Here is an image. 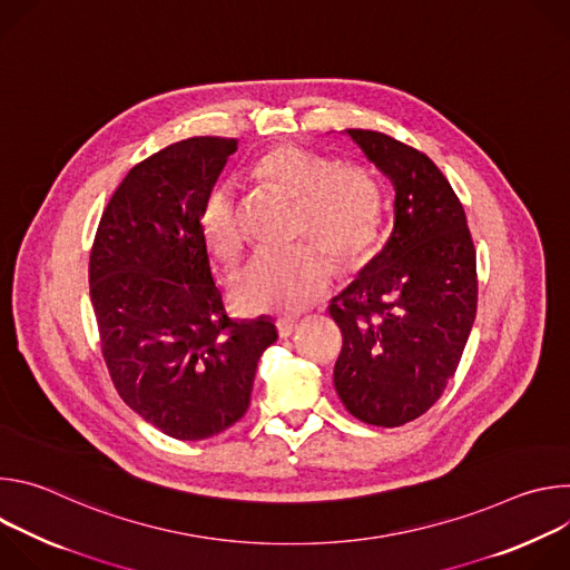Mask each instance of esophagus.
<instances>
[{
  "label": "esophagus",
  "mask_w": 570,
  "mask_h": 570,
  "mask_svg": "<svg viewBox=\"0 0 570 570\" xmlns=\"http://www.w3.org/2000/svg\"><path fill=\"white\" fill-rule=\"evenodd\" d=\"M295 330H297V322H295V320H291V317H282V320H277V332H279V336H282V338L293 336V334H295Z\"/></svg>",
  "instance_id": "34e87169"
}]
</instances>
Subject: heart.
I'll use <instances>...</instances> for the list:
<instances>
[{
	"label": "heart",
	"instance_id": "heart-1",
	"mask_svg": "<svg viewBox=\"0 0 570 570\" xmlns=\"http://www.w3.org/2000/svg\"><path fill=\"white\" fill-rule=\"evenodd\" d=\"M255 178L297 203L295 234L311 238L338 264H356L372 250L381 225V189L367 169L282 144L257 159ZM198 227L214 255H238L243 234L234 183L220 180L205 194ZM317 248L257 253L229 279L234 302L248 313H299L313 306L334 279L332 262Z\"/></svg>",
	"mask_w": 570,
	"mask_h": 570
}]
</instances>
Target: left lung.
Instances as JSON below:
<instances>
[{
    "label": "left lung",
    "instance_id": "obj_1",
    "mask_svg": "<svg viewBox=\"0 0 570 570\" xmlns=\"http://www.w3.org/2000/svg\"><path fill=\"white\" fill-rule=\"evenodd\" d=\"M394 191L385 246L332 299L343 332L334 385L374 426L424 415L455 374L473 327L475 250L464 209L424 153L383 132L345 130Z\"/></svg>",
    "mask_w": 570,
    "mask_h": 570
}]
</instances>
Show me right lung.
<instances>
[{
    "label": "right lung",
    "instance_id": "1",
    "mask_svg": "<svg viewBox=\"0 0 570 570\" xmlns=\"http://www.w3.org/2000/svg\"><path fill=\"white\" fill-rule=\"evenodd\" d=\"M236 139L191 137L128 171L90 255V297L112 383L165 435L196 442L246 415L257 363L277 341L266 315L234 322L198 227Z\"/></svg>",
    "mask_w": 570,
    "mask_h": 570
}]
</instances>
